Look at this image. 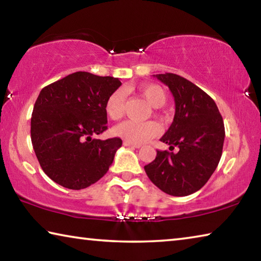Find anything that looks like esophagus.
Wrapping results in <instances>:
<instances>
[{"mask_svg":"<svg viewBox=\"0 0 261 261\" xmlns=\"http://www.w3.org/2000/svg\"><path fill=\"white\" fill-rule=\"evenodd\" d=\"M124 146L131 147V148H139L141 145L140 144H132V143H129V141H124Z\"/></svg>","mask_w":261,"mask_h":261,"instance_id":"34e87169","label":"esophagus"}]
</instances>
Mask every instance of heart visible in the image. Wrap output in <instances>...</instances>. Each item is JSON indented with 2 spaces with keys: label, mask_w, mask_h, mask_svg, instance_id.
Segmentation results:
<instances>
[{
  "label": "heart",
  "mask_w": 261,
  "mask_h": 261,
  "mask_svg": "<svg viewBox=\"0 0 261 261\" xmlns=\"http://www.w3.org/2000/svg\"><path fill=\"white\" fill-rule=\"evenodd\" d=\"M140 93L153 108H160L166 103V92L159 85H154V84L143 85L140 87ZM124 91L118 88V90L112 92L105 103V112L108 115V117L114 121L121 118L124 113ZM114 134L129 143L143 144L160 134V126L154 122L127 120L115 126Z\"/></svg>",
  "instance_id": "heart-1"
}]
</instances>
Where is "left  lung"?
<instances>
[{
	"label": "left lung",
	"instance_id": "8db88e82",
	"mask_svg": "<svg viewBox=\"0 0 261 261\" xmlns=\"http://www.w3.org/2000/svg\"><path fill=\"white\" fill-rule=\"evenodd\" d=\"M165 84L175 100L174 121L161 137L177 153L158 151L144 167L153 184L170 196L184 197L200 190L222 155L224 124L214 100L188 79L175 73L153 74Z\"/></svg>",
	"mask_w": 261,
	"mask_h": 261
}]
</instances>
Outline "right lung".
Masks as SVG:
<instances>
[{"label":"right lung","instance_id":"add662e5","mask_svg":"<svg viewBox=\"0 0 261 261\" xmlns=\"http://www.w3.org/2000/svg\"><path fill=\"white\" fill-rule=\"evenodd\" d=\"M118 78L78 71L43 87L34 103L31 139L42 170L62 187L85 189L102 177L121 138H93L107 130L105 103Z\"/></svg>","mask_w":261,"mask_h":261}]
</instances>
